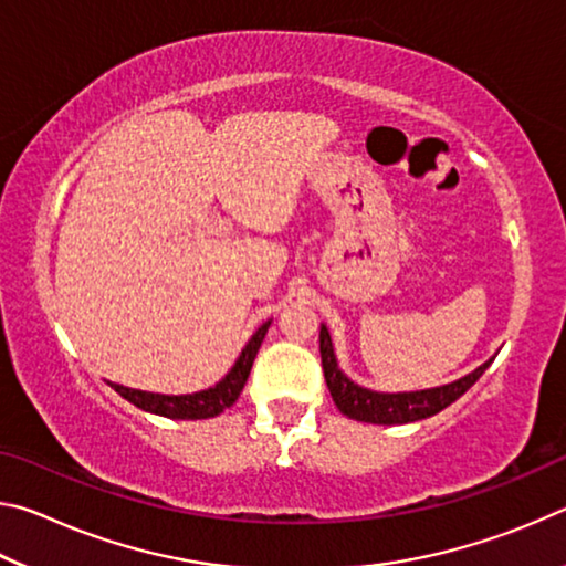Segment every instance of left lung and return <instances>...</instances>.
Returning <instances> with one entry per match:
<instances>
[{"label":"left lung","mask_w":566,"mask_h":566,"mask_svg":"<svg viewBox=\"0 0 566 566\" xmlns=\"http://www.w3.org/2000/svg\"><path fill=\"white\" fill-rule=\"evenodd\" d=\"M319 354H322L324 379H327L334 405H337V409L344 417L367 421V424H409V421H419V419L439 415L444 407H449L452 401L462 397L464 391L484 375V369L494 361V357L486 359L484 364H479L474 371H469V375L449 381V385H442V387L419 389V391H375L357 385V381H352L339 369L327 324H322L319 329Z\"/></svg>","instance_id":"obj_1"}]
</instances>
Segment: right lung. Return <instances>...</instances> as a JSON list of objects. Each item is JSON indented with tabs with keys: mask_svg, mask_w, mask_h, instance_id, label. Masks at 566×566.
Listing matches in <instances>:
<instances>
[{
	"mask_svg": "<svg viewBox=\"0 0 566 566\" xmlns=\"http://www.w3.org/2000/svg\"><path fill=\"white\" fill-rule=\"evenodd\" d=\"M270 324H272V319L264 322L262 327L252 334V339L244 344L242 354L237 357L234 367L229 369L227 375L209 389L191 391V395H155V391H142V389L114 385V381H107V385L117 391L119 397L132 401V405L139 407L142 411H149V415H159L167 419L217 417V415H222L227 407H232L239 399V395H242L249 371H252L254 357L262 347L264 334H266V329H270Z\"/></svg>",
	"mask_w": 566,
	"mask_h": 566,
	"instance_id": "right-lung-1",
	"label": "right lung"
}]
</instances>
